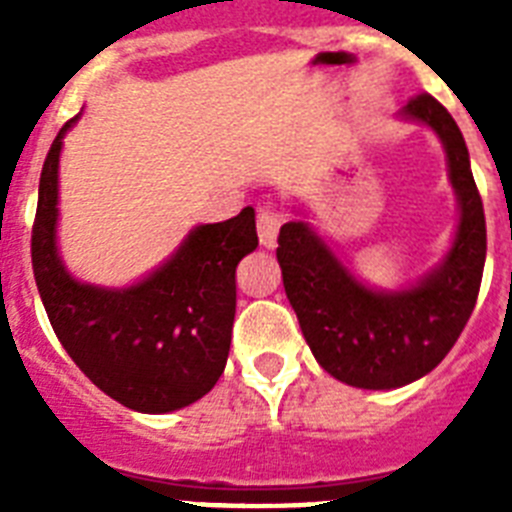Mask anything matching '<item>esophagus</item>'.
I'll list each match as a JSON object with an SVG mask.
<instances>
[{
  "label": "esophagus",
  "instance_id": "1",
  "mask_svg": "<svg viewBox=\"0 0 512 512\" xmlns=\"http://www.w3.org/2000/svg\"><path fill=\"white\" fill-rule=\"evenodd\" d=\"M281 228V215H276L271 207H263L257 212V236H260V244L265 249L276 247V239H279Z\"/></svg>",
  "mask_w": 512,
  "mask_h": 512
}]
</instances>
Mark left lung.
Instances as JSON below:
<instances>
[{
    "instance_id": "left-lung-1",
    "label": "left lung",
    "mask_w": 512,
    "mask_h": 512,
    "mask_svg": "<svg viewBox=\"0 0 512 512\" xmlns=\"http://www.w3.org/2000/svg\"><path fill=\"white\" fill-rule=\"evenodd\" d=\"M398 119L428 127L444 148L457 199L444 257L404 287H372L350 271L303 207H292L297 217L281 225L276 249L284 292L319 366L364 390L401 388L433 372L468 324L484 276V204L460 127L430 95L409 100Z\"/></svg>"
}]
</instances>
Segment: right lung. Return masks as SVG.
I'll list each match as a JSON object with an SVG mask.
<instances>
[{
	"label": "right lung",
	"instance_id": "1",
	"mask_svg": "<svg viewBox=\"0 0 512 512\" xmlns=\"http://www.w3.org/2000/svg\"><path fill=\"white\" fill-rule=\"evenodd\" d=\"M82 116V114H79ZM74 116L52 140L39 177L31 263L60 345L106 396L143 414L177 412L215 388L231 350L236 265L257 249L255 209L193 225L167 260L127 287L76 279L60 255V154Z\"/></svg>",
	"mask_w": 512,
	"mask_h": 512
}]
</instances>
